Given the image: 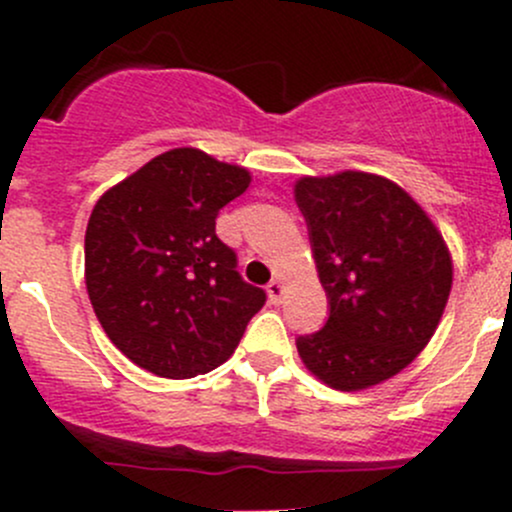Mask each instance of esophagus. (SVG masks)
<instances>
[{"label":"esophagus","mask_w":512,"mask_h":512,"mask_svg":"<svg viewBox=\"0 0 512 512\" xmlns=\"http://www.w3.org/2000/svg\"><path fill=\"white\" fill-rule=\"evenodd\" d=\"M267 297H270L272 304H280L282 297H285V285H282L280 280H272L270 285H267Z\"/></svg>","instance_id":"obj_1"}]
</instances>
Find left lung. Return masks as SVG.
<instances>
[{"label": "left lung", "instance_id": "1", "mask_svg": "<svg viewBox=\"0 0 512 512\" xmlns=\"http://www.w3.org/2000/svg\"><path fill=\"white\" fill-rule=\"evenodd\" d=\"M294 200L329 297L322 332L297 339L299 359L332 389H371L431 342L453 285L451 250L426 210L384 175H302Z\"/></svg>", "mask_w": 512, "mask_h": 512}]
</instances>
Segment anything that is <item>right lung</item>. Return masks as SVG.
Here are the masks:
<instances>
[{
	"mask_svg": "<svg viewBox=\"0 0 512 512\" xmlns=\"http://www.w3.org/2000/svg\"><path fill=\"white\" fill-rule=\"evenodd\" d=\"M250 170L200 148L148 160L98 198L86 225V292L106 337L163 379L225 364L265 292L242 282L215 235Z\"/></svg>",
	"mask_w": 512,
	"mask_h": 512,
	"instance_id": "right-lung-1",
	"label": "right lung"
}]
</instances>
